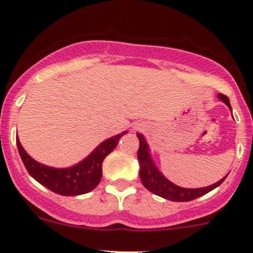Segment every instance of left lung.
<instances>
[{
  "label": "left lung",
  "mask_w": 253,
  "mask_h": 253,
  "mask_svg": "<svg viewBox=\"0 0 253 253\" xmlns=\"http://www.w3.org/2000/svg\"><path fill=\"white\" fill-rule=\"evenodd\" d=\"M222 102H224L225 104L230 108L232 110V106H230L229 99H228L227 95L219 93L218 94ZM138 139H139V149H138L137 158L139 161V175L140 179H142L143 185L149 191L154 193L155 195L161 196V198L167 199V200L171 201H191L194 199H198L200 196L205 195V194L210 193L211 190H213L214 188H217L218 185H220L223 183V180L227 178L225 175L223 179H220L219 182L214 183V184L210 185L206 188H199V189H185V188H180L178 185L173 184V183L169 182V179L164 177L160 173L158 169L154 165L153 160L150 158V154H149V148L147 142H145L144 137L140 133H137Z\"/></svg>",
  "instance_id": "8db88e82"
}]
</instances>
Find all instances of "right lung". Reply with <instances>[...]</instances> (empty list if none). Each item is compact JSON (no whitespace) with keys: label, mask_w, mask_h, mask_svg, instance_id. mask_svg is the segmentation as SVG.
<instances>
[{"label":"right lung","mask_w":253,"mask_h":253,"mask_svg":"<svg viewBox=\"0 0 253 253\" xmlns=\"http://www.w3.org/2000/svg\"><path fill=\"white\" fill-rule=\"evenodd\" d=\"M127 131L115 137H111L98 145L84 161L69 169H52L44 166L28 155L17 138L18 150L24 166L33 178L48 188L53 193L65 196L81 195L91 191L99 184L102 179V164L108 154H110L118 145L119 139Z\"/></svg>","instance_id":"right-lung-1"}]
</instances>
